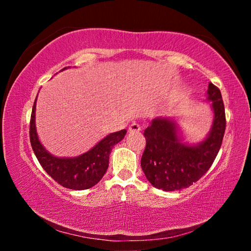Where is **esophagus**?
Instances as JSON below:
<instances>
[{
	"label": "esophagus",
	"instance_id": "esophagus-1",
	"mask_svg": "<svg viewBox=\"0 0 251 251\" xmlns=\"http://www.w3.org/2000/svg\"><path fill=\"white\" fill-rule=\"evenodd\" d=\"M128 130H129V133H138V131H141V126H139L138 124H136V123H133V124L129 126Z\"/></svg>",
	"mask_w": 251,
	"mask_h": 251
}]
</instances>
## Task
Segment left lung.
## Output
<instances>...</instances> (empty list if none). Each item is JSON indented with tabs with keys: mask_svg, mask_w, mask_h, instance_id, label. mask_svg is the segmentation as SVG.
Segmentation results:
<instances>
[{
	"mask_svg": "<svg viewBox=\"0 0 251 251\" xmlns=\"http://www.w3.org/2000/svg\"><path fill=\"white\" fill-rule=\"evenodd\" d=\"M208 100L212 101L214 124L210 134L197 146L181 144L176 124L167 118H155L144 130L146 147L141 165L151 184L165 192L180 190L198 181L211 167L222 146L226 114L219 88L208 85Z\"/></svg>",
	"mask_w": 251,
	"mask_h": 251,
	"instance_id": "1",
	"label": "left lung"
}]
</instances>
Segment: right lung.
<instances>
[{"label": "right lung", "mask_w": 251, "mask_h": 251, "mask_svg": "<svg viewBox=\"0 0 251 251\" xmlns=\"http://www.w3.org/2000/svg\"><path fill=\"white\" fill-rule=\"evenodd\" d=\"M35 103L36 100L34 101L29 121V141L41 166L57 184L65 188L83 190L95 186L107 171L112 148L125 137L126 129L109 134L91 151L75 158H57L49 154L37 138Z\"/></svg>", "instance_id": "right-lung-1"}]
</instances>
